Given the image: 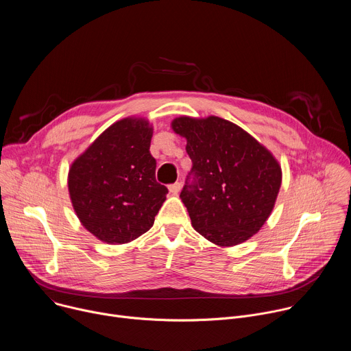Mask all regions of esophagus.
I'll return each mask as SVG.
<instances>
[{
    "label": "esophagus",
    "instance_id": "esophagus-1",
    "mask_svg": "<svg viewBox=\"0 0 351 351\" xmlns=\"http://www.w3.org/2000/svg\"><path fill=\"white\" fill-rule=\"evenodd\" d=\"M180 189H182V183H180V182H176V183H173V184L169 186V191H171L172 194H178V193L180 191Z\"/></svg>",
    "mask_w": 351,
    "mask_h": 351
}]
</instances>
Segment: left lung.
<instances>
[{"label": "left lung", "mask_w": 351, "mask_h": 351, "mask_svg": "<svg viewBox=\"0 0 351 351\" xmlns=\"http://www.w3.org/2000/svg\"><path fill=\"white\" fill-rule=\"evenodd\" d=\"M172 129L187 140L193 164L180 193L193 228L222 247L256 234L271 215L282 183L275 157L245 130L218 117H180Z\"/></svg>", "instance_id": "1"}]
</instances>
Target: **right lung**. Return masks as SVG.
I'll use <instances>...</instances> for the list:
<instances>
[{"label": "right lung", "instance_id": "1", "mask_svg": "<svg viewBox=\"0 0 351 351\" xmlns=\"http://www.w3.org/2000/svg\"><path fill=\"white\" fill-rule=\"evenodd\" d=\"M153 128L125 118L99 134L68 175L69 195L82 225L108 244L129 243L153 226L168 189L156 180L149 154Z\"/></svg>", "mask_w": 351, "mask_h": 351}]
</instances>
